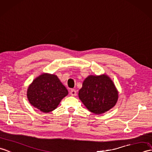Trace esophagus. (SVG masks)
Returning a JSON list of instances; mask_svg holds the SVG:
<instances>
[{"label": "esophagus", "mask_w": 152, "mask_h": 152, "mask_svg": "<svg viewBox=\"0 0 152 152\" xmlns=\"http://www.w3.org/2000/svg\"><path fill=\"white\" fill-rule=\"evenodd\" d=\"M70 94L72 96H76V91L75 89H71L70 91Z\"/></svg>", "instance_id": "1"}]
</instances>
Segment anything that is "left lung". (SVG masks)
I'll return each instance as SVG.
<instances>
[{
    "label": "left lung",
    "instance_id": "left-lung-1",
    "mask_svg": "<svg viewBox=\"0 0 152 152\" xmlns=\"http://www.w3.org/2000/svg\"><path fill=\"white\" fill-rule=\"evenodd\" d=\"M78 96L88 110L100 115L115 106L118 93L108 76L91 75L83 81Z\"/></svg>",
    "mask_w": 152,
    "mask_h": 152
}]
</instances>
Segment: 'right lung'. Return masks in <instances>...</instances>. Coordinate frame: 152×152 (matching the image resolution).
<instances>
[{
  "label": "right lung",
  "instance_id": "obj_1",
  "mask_svg": "<svg viewBox=\"0 0 152 152\" xmlns=\"http://www.w3.org/2000/svg\"><path fill=\"white\" fill-rule=\"evenodd\" d=\"M68 91L57 76L43 73L35 79L27 91V98L31 105L42 112L54 110Z\"/></svg>",
  "mask_w": 152,
  "mask_h": 152
}]
</instances>
